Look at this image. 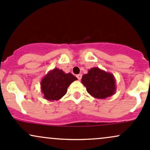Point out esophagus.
Returning a JSON list of instances; mask_svg holds the SVG:
<instances>
[{
	"mask_svg": "<svg viewBox=\"0 0 150 150\" xmlns=\"http://www.w3.org/2000/svg\"><path fill=\"white\" fill-rule=\"evenodd\" d=\"M76 77H77V79H78V80H80L81 78H82V75L81 74H79V75H77Z\"/></svg>",
	"mask_w": 150,
	"mask_h": 150,
	"instance_id": "34e87169",
	"label": "esophagus"
}]
</instances>
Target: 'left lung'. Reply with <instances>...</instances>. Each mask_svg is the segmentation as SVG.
<instances>
[{"label": "left lung", "mask_w": 150, "mask_h": 150, "mask_svg": "<svg viewBox=\"0 0 150 150\" xmlns=\"http://www.w3.org/2000/svg\"><path fill=\"white\" fill-rule=\"evenodd\" d=\"M82 83L87 92L97 99H104L115 94L116 79L112 73L94 67L82 77Z\"/></svg>", "instance_id": "8db88e82"}]
</instances>
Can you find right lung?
I'll list each match as a JSON object with an SVG mask.
<instances>
[{
  "instance_id": "obj_1",
  "label": "right lung",
  "mask_w": 150,
  "mask_h": 150,
  "mask_svg": "<svg viewBox=\"0 0 150 150\" xmlns=\"http://www.w3.org/2000/svg\"><path fill=\"white\" fill-rule=\"evenodd\" d=\"M77 78L70 73H65L58 68L50 70L41 81V89L44 99L57 101L66 94L68 87Z\"/></svg>"
}]
</instances>
